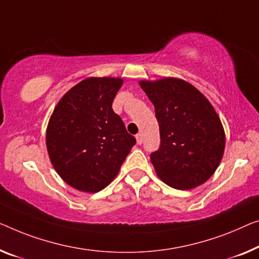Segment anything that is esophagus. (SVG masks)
Wrapping results in <instances>:
<instances>
[{"label": "esophagus", "mask_w": 259, "mask_h": 259, "mask_svg": "<svg viewBox=\"0 0 259 259\" xmlns=\"http://www.w3.org/2000/svg\"><path fill=\"white\" fill-rule=\"evenodd\" d=\"M136 141H137V144L138 145H141L142 143H143V136H142L141 134H137L136 135Z\"/></svg>", "instance_id": "esophagus-1"}]
</instances>
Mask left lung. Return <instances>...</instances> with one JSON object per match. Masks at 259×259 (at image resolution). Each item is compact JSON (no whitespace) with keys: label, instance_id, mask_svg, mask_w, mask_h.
Here are the masks:
<instances>
[{"label":"left lung","instance_id":"left-lung-1","mask_svg":"<svg viewBox=\"0 0 259 259\" xmlns=\"http://www.w3.org/2000/svg\"><path fill=\"white\" fill-rule=\"evenodd\" d=\"M154 106L160 145L150 154L159 178L191 190L213 176L225 151V131L213 106L191 83L166 78L142 81Z\"/></svg>","mask_w":259,"mask_h":259}]
</instances>
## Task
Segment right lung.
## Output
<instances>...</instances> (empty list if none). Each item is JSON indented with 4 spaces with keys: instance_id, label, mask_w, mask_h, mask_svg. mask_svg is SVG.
<instances>
[{
    "instance_id": "1",
    "label": "right lung",
    "mask_w": 259,
    "mask_h": 259,
    "mask_svg": "<svg viewBox=\"0 0 259 259\" xmlns=\"http://www.w3.org/2000/svg\"><path fill=\"white\" fill-rule=\"evenodd\" d=\"M121 86L122 79L81 81L63 96L50 118V159L58 175L76 190H103L136 144L111 107Z\"/></svg>"
}]
</instances>
